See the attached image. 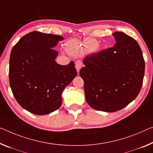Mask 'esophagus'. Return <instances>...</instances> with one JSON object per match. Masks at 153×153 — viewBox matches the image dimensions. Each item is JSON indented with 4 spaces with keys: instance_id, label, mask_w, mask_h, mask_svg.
I'll list each match as a JSON object with an SVG mask.
<instances>
[{
    "instance_id": "34e87169",
    "label": "esophagus",
    "mask_w": 153,
    "mask_h": 153,
    "mask_svg": "<svg viewBox=\"0 0 153 153\" xmlns=\"http://www.w3.org/2000/svg\"><path fill=\"white\" fill-rule=\"evenodd\" d=\"M81 66H82L81 61L78 60V61H76V62H75V68H76V71H77V72H78V74H79V72L80 69L81 68Z\"/></svg>"
}]
</instances>
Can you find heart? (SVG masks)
<instances>
[{
  "label": "heart",
  "instance_id": "1",
  "mask_svg": "<svg viewBox=\"0 0 153 153\" xmlns=\"http://www.w3.org/2000/svg\"><path fill=\"white\" fill-rule=\"evenodd\" d=\"M81 46V44H77V43H74V44H69V46L68 49V51L70 54H72V55H75L76 54L77 51H78V48H79V47Z\"/></svg>",
  "mask_w": 153,
  "mask_h": 153
}]
</instances>
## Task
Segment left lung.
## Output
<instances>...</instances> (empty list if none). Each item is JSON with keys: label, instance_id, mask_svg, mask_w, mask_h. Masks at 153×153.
I'll use <instances>...</instances> for the list:
<instances>
[{"label": "left lung", "instance_id": "obj_1", "mask_svg": "<svg viewBox=\"0 0 153 153\" xmlns=\"http://www.w3.org/2000/svg\"><path fill=\"white\" fill-rule=\"evenodd\" d=\"M114 47L87 56L79 72L87 102L96 110L119 111L139 94L145 63L135 39L122 32L113 33Z\"/></svg>", "mask_w": 153, "mask_h": 153}]
</instances>
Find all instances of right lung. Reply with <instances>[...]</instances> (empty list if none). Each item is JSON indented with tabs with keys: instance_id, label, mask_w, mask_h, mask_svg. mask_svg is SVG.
<instances>
[{
	"instance_id": "right-lung-1",
	"label": "right lung",
	"mask_w": 153,
	"mask_h": 153,
	"mask_svg": "<svg viewBox=\"0 0 153 153\" xmlns=\"http://www.w3.org/2000/svg\"><path fill=\"white\" fill-rule=\"evenodd\" d=\"M62 36L33 31L13 47L9 59V83L19 105L32 114L43 116L56 111L62 103L66 86L76 76L74 63L55 62L54 50Z\"/></svg>"
}]
</instances>
